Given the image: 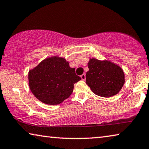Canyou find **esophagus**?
I'll list each match as a JSON object with an SVG mask.
<instances>
[{
  "instance_id": "esophagus-1",
  "label": "esophagus",
  "mask_w": 149,
  "mask_h": 149,
  "mask_svg": "<svg viewBox=\"0 0 149 149\" xmlns=\"http://www.w3.org/2000/svg\"><path fill=\"white\" fill-rule=\"evenodd\" d=\"M86 74H82L81 75V78L83 79V80H86Z\"/></svg>"
}]
</instances>
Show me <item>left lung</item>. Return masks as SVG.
<instances>
[{
    "label": "left lung",
    "mask_w": 149,
    "mask_h": 149,
    "mask_svg": "<svg viewBox=\"0 0 149 149\" xmlns=\"http://www.w3.org/2000/svg\"><path fill=\"white\" fill-rule=\"evenodd\" d=\"M86 84L96 95L109 97L119 92L125 83L123 71L111 62L91 59Z\"/></svg>",
    "instance_id": "1"
}]
</instances>
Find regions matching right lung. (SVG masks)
<instances>
[{
    "label": "right lung",
    "instance_id": "obj_1",
    "mask_svg": "<svg viewBox=\"0 0 149 149\" xmlns=\"http://www.w3.org/2000/svg\"><path fill=\"white\" fill-rule=\"evenodd\" d=\"M30 90L46 104L58 105L69 97L74 85L81 78L63 58L53 57L42 61L28 73Z\"/></svg>",
    "mask_w": 149,
    "mask_h": 149
}]
</instances>
